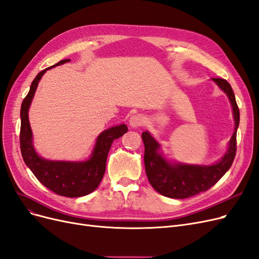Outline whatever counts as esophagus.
Returning <instances> with one entry per match:
<instances>
[{"label":"esophagus","mask_w":259,"mask_h":259,"mask_svg":"<svg viewBox=\"0 0 259 259\" xmlns=\"http://www.w3.org/2000/svg\"><path fill=\"white\" fill-rule=\"evenodd\" d=\"M145 123H146V118L140 113L132 115L131 119H130V125L132 127L142 126V125H145Z\"/></svg>","instance_id":"obj_1"}]
</instances>
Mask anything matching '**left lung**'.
I'll list each match as a JSON object with an SVG mask.
<instances>
[{"label":"left lung","instance_id":"obj_1","mask_svg":"<svg viewBox=\"0 0 259 259\" xmlns=\"http://www.w3.org/2000/svg\"><path fill=\"white\" fill-rule=\"evenodd\" d=\"M224 91L233 106L235 117V132L229 141L227 153L219 163L211 166L171 165L157 153L159 145L148 132L142 133L145 144V166L149 182L154 190L169 198L183 199L208 191L224 176L233 162L237 152V128L239 126L240 112L236 97L230 84L223 78H213Z\"/></svg>","mask_w":259,"mask_h":259}]
</instances>
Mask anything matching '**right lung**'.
Masks as SVG:
<instances>
[{
    "instance_id": "1",
    "label": "right lung",
    "mask_w": 259,
    "mask_h": 259,
    "mask_svg": "<svg viewBox=\"0 0 259 259\" xmlns=\"http://www.w3.org/2000/svg\"><path fill=\"white\" fill-rule=\"evenodd\" d=\"M69 59L62 60L56 65L66 63ZM48 67L41 70L35 77L30 91L24 97L21 105V126H20V149L24 163L37 180L60 196L65 197H81L92 193L101 183L105 170L106 160L112 142L127 132L125 124L106 130L96 139V145L90 159L85 162H55L44 159L37 155L32 145V131L29 123L28 111L38 81L46 73Z\"/></svg>"
}]
</instances>
